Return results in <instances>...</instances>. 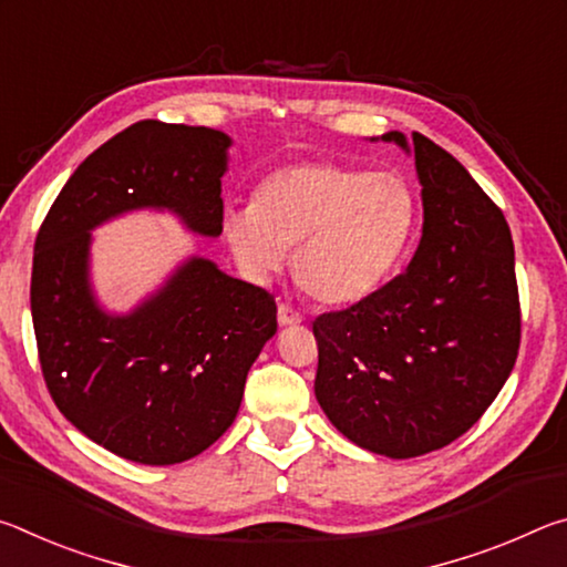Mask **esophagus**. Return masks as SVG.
Instances as JSON below:
<instances>
[{
  "label": "esophagus",
  "mask_w": 567,
  "mask_h": 567,
  "mask_svg": "<svg viewBox=\"0 0 567 567\" xmlns=\"http://www.w3.org/2000/svg\"><path fill=\"white\" fill-rule=\"evenodd\" d=\"M277 322H280L282 328H287V324H300L302 315L292 310L290 305H280V307H277Z\"/></svg>",
  "instance_id": "obj_1"
}]
</instances>
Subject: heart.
I'll return each instance as SVG.
<instances>
[{
	"label": "heart",
	"instance_id": "obj_1",
	"mask_svg": "<svg viewBox=\"0 0 567 567\" xmlns=\"http://www.w3.org/2000/svg\"><path fill=\"white\" fill-rule=\"evenodd\" d=\"M417 227V195L395 172L344 162H297L257 185L252 205L229 207L223 233L237 265L255 282L292 270L322 305L370 297L398 270Z\"/></svg>",
	"mask_w": 567,
	"mask_h": 567
}]
</instances>
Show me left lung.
I'll use <instances>...</instances> for the list:
<instances>
[{"mask_svg":"<svg viewBox=\"0 0 567 567\" xmlns=\"http://www.w3.org/2000/svg\"><path fill=\"white\" fill-rule=\"evenodd\" d=\"M382 140L415 155L422 237L405 272L312 322L315 398L354 445L405 460L450 445L491 408L520 348V300L501 207L425 134Z\"/></svg>","mask_w":567,"mask_h":567,"instance_id":"8db88e82","label":"left lung"}]
</instances>
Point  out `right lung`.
I'll use <instances>...</instances> for the list:
<instances>
[{
    "label": "right lung",
    "mask_w": 567,
    "mask_h": 567,
    "mask_svg": "<svg viewBox=\"0 0 567 567\" xmlns=\"http://www.w3.org/2000/svg\"><path fill=\"white\" fill-rule=\"evenodd\" d=\"M229 145L209 127L132 124L74 169L37 235L30 300L47 388L80 433L132 463H185L223 437L277 332V305L189 257L134 310L112 315L90 282L92 229L167 209L189 233L219 237Z\"/></svg>",
    "instance_id": "obj_1"
}]
</instances>
